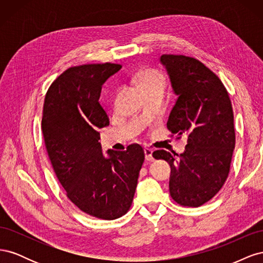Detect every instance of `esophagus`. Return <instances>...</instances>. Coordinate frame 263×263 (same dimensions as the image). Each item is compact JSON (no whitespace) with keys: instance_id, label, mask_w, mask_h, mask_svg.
I'll return each mask as SVG.
<instances>
[{"instance_id":"obj_1","label":"esophagus","mask_w":263,"mask_h":263,"mask_svg":"<svg viewBox=\"0 0 263 263\" xmlns=\"http://www.w3.org/2000/svg\"><path fill=\"white\" fill-rule=\"evenodd\" d=\"M153 154H154V150L153 149H150V148H146L145 149V157H146V160L147 161H154L155 160Z\"/></svg>"}]
</instances>
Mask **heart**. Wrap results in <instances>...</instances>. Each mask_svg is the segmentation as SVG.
I'll list each match as a JSON object with an SVG mask.
<instances>
[{
  "label": "heart",
  "instance_id": "obj_1",
  "mask_svg": "<svg viewBox=\"0 0 263 263\" xmlns=\"http://www.w3.org/2000/svg\"><path fill=\"white\" fill-rule=\"evenodd\" d=\"M136 82L141 91L149 89H164L165 80L163 76L157 70L149 69L136 77Z\"/></svg>",
  "mask_w": 263,
  "mask_h": 263
}]
</instances>
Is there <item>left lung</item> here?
<instances>
[{
    "label": "left lung",
    "instance_id": "1",
    "mask_svg": "<svg viewBox=\"0 0 263 263\" xmlns=\"http://www.w3.org/2000/svg\"><path fill=\"white\" fill-rule=\"evenodd\" d=\"M159 60L178 98L166 127L178 136L186 134L187 145L180 155L157 150L153 156L171 166L173 200L197 208L216 195L228 177L236 139L232 102L201 61L182 54H162Z\"/></svg>",
    "mask_w": 263,
    "mask_h": 263
}]
</instances>
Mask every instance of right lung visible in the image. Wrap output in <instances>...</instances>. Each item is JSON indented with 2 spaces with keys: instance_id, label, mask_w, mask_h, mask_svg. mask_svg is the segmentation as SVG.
I'll return each mask as SVG.
<instances>
[{
  "instance_id": "obj_1",
  "label": "right lung",
  "mask_w": 263,
  "mask_h": 263,
  "mask_svg": "<svg viewBox=\"0 0 263 263\" xmlns=\"http://www.w3.org/2000/svg\"><path fill=\"white\" fill-rule=\"evenodd\" d=\"M121 69L108 62L69 68L47 91L42 119L47 153L69 200L106 220L129 210L145 160L137 144L104 156L99 142L98 130L109 125L99 102L102 85Z\"/></svg>"
}]
</instances>
